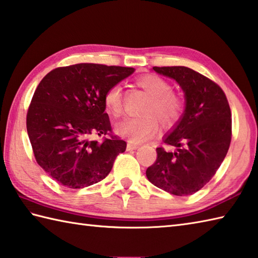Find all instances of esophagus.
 I'll return each mask as SVG.
<instances>
[{
  "label": "esophagus",
  "instance_id": "esophagus-1",
  "mask_svg": "<svg viewBox=\"0 0 258 258\" xmlns=\"http://www.w3.org/2000/svg\"><path fill=\"white\" fill-rule=\"evenodd\" d=\"M139 148V144L136 143H133L131 142V141H128L127 142V145H126V149H127V151H132V150H136Z\"/></svg>",
  "mask_w": 258,
  "mask_h": 258
}]
</instances>
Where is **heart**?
Segmentation results:
<instances>
[{"mask_svg": "<svg viewBox=\"0 0 258 258\" xmlns=\"http://www.w3.org/2000/svg\"><path fill=\"white\" fill-rule=\"evenodd\" d=\"M135 85L149 95L141 112L143 115L124 119L116 124L115 130L131 142L141 143L149 140L158 131V123L162 127L173 126L184 110V100L179 94L171 90V85L156 75H144L135 80ZM106 112L113 117H119L124 112L123 90L119 85H114L104 95Z\"/></svg>", "mask_w": 258, "mask_h": 258, "instance_id": "1", "label": "heart"}]
</instances>
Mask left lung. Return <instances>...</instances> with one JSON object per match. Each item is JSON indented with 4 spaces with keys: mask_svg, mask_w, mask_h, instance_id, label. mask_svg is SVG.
I'll return each mask as SVG.
<instances>
[{
    "mask_svg": "<svg viewBox=\"0 0 258 258\" xmlns=\"http://www.w3.org/2000/svg\"><path fill=\"white\" fill-rule=\"evenodd\" d=\"M173 78L184 92L185 109L172 132L158 148L146 170L152 184L174 196L196 194L215 175L228 152L231 112L224 90L213 80L182 66L153 67Z\"/></svg>",
    "mask_w": 258,
    "mask_h": 258,
    "instance_id": "left-lung-1",
    "label": "left lung"
}]
</instances>
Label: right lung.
Listing matches in <instances>:
<instances>
[{
  "label": "right lung",
  "instance_id": "1",
  "mask_svg": "<svg viewBox=\"0 0 258 258\" xmlns=\"http://www.w3.org/2000/svg\"><path fill=\"white\" fill-rule=\"evenodd\" d=\"M134 68L77 63L51 70L33 94L27 131L37 163L66 188L105 179L126 142L113 134L104 95ZM90 135L103 136L90 141ZM109 135V138H105Z\"/></svg>",
  "mask_w": 258,
  "mask_h": 258
}]
</instances>
